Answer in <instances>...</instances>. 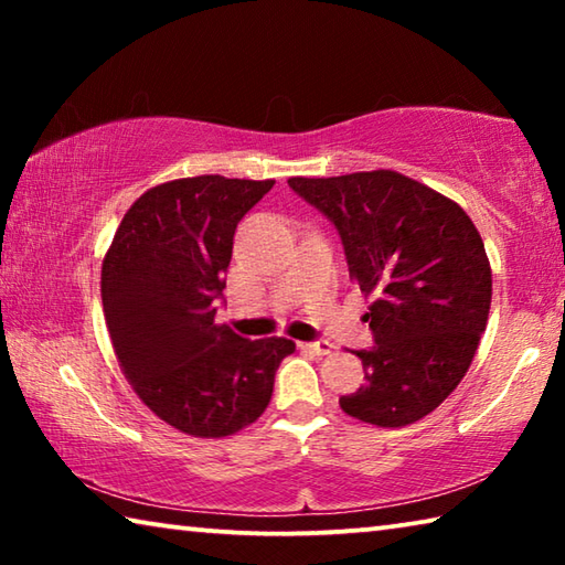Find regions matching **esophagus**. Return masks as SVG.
Here are the masks:
<instances>
[{"label": "esophagus", "mask_w": 565, "mask_h": 565, "mask_svg": "<svg viewBox=\"0 0 565 565\" xmlns=\"http://www.w3.org/2000/svg\"><path fill=\"white\" fill-rule=\"evenodd\" d=\"M303 349L313 351V353H317V356H331V353L337 351V347H333V343H331V341H327V339H321V341H311V343H303Z\"/></svg>", "instance_id": "34e87169"}]
</instances>
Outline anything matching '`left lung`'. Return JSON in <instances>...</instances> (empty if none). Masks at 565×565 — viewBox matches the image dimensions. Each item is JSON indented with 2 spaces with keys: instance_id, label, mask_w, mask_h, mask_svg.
<instances>
[{
  "instance_id": "obj_1",
  "label": "left lung",
  "mask_w": 565,
  "mask_h": 565,
  "mask_svg": "<svg viewBox=\"0 0 565 565\" xmlns=\"http://www.w3.org/2000/svg\"><path fill=\"white\" fill-rule=\"evenodd\" d=\"M289 186L337 226L349 274L371 296L374 347L356 351L366 384L339 404L384 428L408 426L461 384L491 309V264L461 206L398 171Z\"/></svg>"
}]
</instances>
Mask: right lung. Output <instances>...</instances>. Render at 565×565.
Wrapping results in <instances>:
<instances>
[{
  "instance_id": "obj_1",
  "label": "right lung",
  "mask_w": 565,
  "mask_h": 565,
  "mask_svg": "<svg viewBox=\"0 0 565 565\" xmlns=\"http://www.w3.org/2000/svg\"><path fill=\"white\" fill-rule=\"evenodd\" d=\"M271 186L218 174L167 181L131 204L104 256V319L124 376L189 436L222 438L254 424L296 349L214 321L236 224Z\"/></svg>"
}]
</instances>
